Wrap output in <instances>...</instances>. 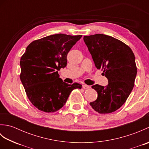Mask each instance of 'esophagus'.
Masks as SVG:
<instances>
[{
    "instance_id": "esophagus-1",
    "label": "esophagus",
    "mask_w": 149,
    "mask_h": 149,
    "mask_svg": "<svg viewBox=\"0 0 149 149\" xmlns=\"http://www.w3.org/2000/svg\"><path fill=\"white\" fill-rule=\"evenodd\" d=\"M83 88H84V90H88V89H90V86H88V85H86V84H83Z\"/></svg>"
}]
</instances>
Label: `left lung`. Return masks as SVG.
<instances>
[{
  "instance_id": "left-lung-1",
  "label": "left lung",
  "mask_w": 149,
  "mask_h": 149,
  "mask_svg": "<svg viewBox=\"0 0 149 149\" xmlns=\"http://www.w3.org/2000/svg\"><path fill=\"white\" fill-rule=\"evenodd\" d=\"M83 39L95 65L102 70V74L108 80L106 86H91L98 97L90 106L100 114L115 111L125 103L133 89L137 74L134 53L124 43L106 34L84 36Z\"/></svg>"
}]
</instances>
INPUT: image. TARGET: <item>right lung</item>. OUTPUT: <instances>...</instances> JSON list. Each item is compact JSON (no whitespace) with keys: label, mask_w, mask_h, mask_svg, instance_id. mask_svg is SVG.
Instances as JSON below:
<instances>
[{"label":"right lung","mask_w":149,"mask_h":149,"mask_svg":"<svg viewBox=\"0 0 149 149\" xmlns=\"http://www.w3.org/2000/svg\"><path fill=\"white\" fill-rule=\"evenodd\" d=\"M82 35L56 34L31 43L21 57L20 80L28 99L36 108L53 113L65 105L71 91L82 88L69 84L58 71L66 66V56Z\"/></svg>","instance_id":"1"}]
</instances>
